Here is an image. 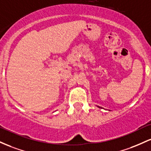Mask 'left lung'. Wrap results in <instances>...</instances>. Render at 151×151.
Listing matches in <instances>:
<instances>
[{
    "label": "left lung",
    "instance_id": "left-lung-1",
    "mask_svg": "<svg viewBox=\"0 0 151 151\" xmlns=\"http://www.w3.org/2000/svg\"><path fill=\"white\" fill-rule=\"evenodd\" d=\"M98 108H101V107H100V106H98Z\"/></svg>",
    "mask_w": 151,
    "mask_h": 151
}]
</instances>
